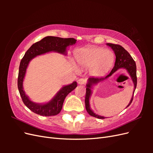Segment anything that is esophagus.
<instances>
[{
	"label": "esophagus",
	"mask_w": 153,
	"mask_h": 153,
	"mask_svg": "<svg viewBox=\"0 0 153 153\" xmlns=\"http://www.w3.org/2000/svg\"><path fill=\"white\" fill-rule=\"evenodd\" d=\"M86 82L87 80L85 79H84V78H80V79H79L78 80V84H80V85H84L86 84Z\"/></svg>",
	"instance_id": "1"
}]
</instances>
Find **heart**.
Segmentation results:
<instances>
[{
  "mask_svg": "<svg viewBox=\"0 0 153 153\" xmlns=\"http://www.w3.org/2000/svg\"><path fill=\"white\" fill-rule=\"evenodd\" d=\"M76 61L84 68H91L94 75H102L113 65L114 56L112 52L103 48H80L75 53Z\"/></svg>",
  "mask_w": 153,
  "mask_h": 153,
  "instance_id": "b5f03b06",
  "label": "heart"
}]
</instances>
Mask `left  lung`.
<instances>
[{
  "label": "left lung",
  "mask_w": 153,
  "mask_h": 153,
  "mask_svg": "<svg viewBox=\"0 0 153 153\" xmlns=\"http://www.w3.org/2000/svg\"><path fill=\"white\" fill-rule=\"evenodd\" d=\"M108 46L112 48V49L114 50V52L115 55V65L112 71L108 74V75H106L105 77H91L88 79V83L86 85V94H85V108L87 110V112H88L90 115L92 117H96L98 119H105L106 117H105L103 116H101V115H97L95 113H94L93 111L91 109L90 104H89V98L92 94L91 89L92 88V86L94 85L98 84L99 82H102L110 76L112 75L116 71L117 69L120 68H124L126 69L129 73V75H130L131 79L133 80V82L134 84V91L133 94L132 96V98L130 100V102L129 103L128 106L126 108L128 107V106L131 105L133 99V95L134 92H135L136 87H137V67L135 62L134 61L132 57L130 55L127 51L125 50L123 47L119 45H115L112 43H106Z\"/></svg>",
  "instance_id": "obj_1"
}]
</instances>
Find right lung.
<instances>
[{
  "mask_svg": "<svg viewBox=\"0 0 153 153\" xmlns=\"http://www.w3.org/2000/svg\"><path fill=\"white\" fill-rule=\"evenodd\" d=\"M74 38H62L59 37L47 36L32 45L25 53L20 64L18 76V88L23 102L27 108L34 113L43 116H53L60 113L62 110L64 101L67 95L77 87L76 82L64 86L48 103L38 104L32 102L27 96L23 88V82L29 63L34 57L50 52H55L66 55V48L69 45L75 44Z\"/></svg>",
  "mask_w": 153,
  "mask_h": 153,
  "instance_id": "add662e5",
  "label": "right lung"
}]
</instances>
